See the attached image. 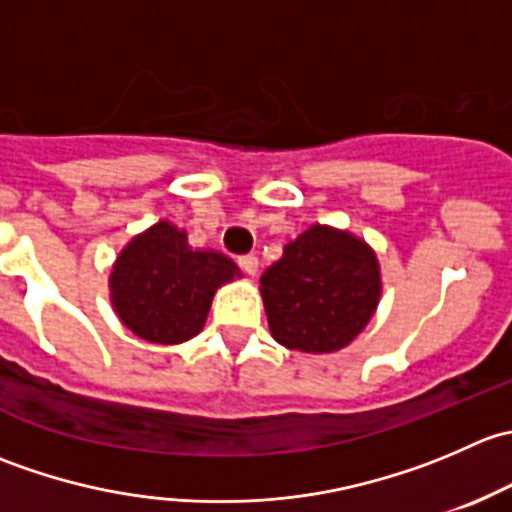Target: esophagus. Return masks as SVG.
<instances>
[{
    "instance_id": "34e87169",
    "label": "esophagus",
    "mask_w": 512,
    "mask_h": 512,
    "mask_svg": "<svg viewBox=\"0 0 512 512\" xmlns=\"http://www.w3.org/2000/svg\"><path fill=\"white\" fill-rule=\"evenodd\" d=\"M237 265H240V270L247 272V275H250V277L257 275V257L255 255L237 257Z\"/></svg>"
}]
</instances>
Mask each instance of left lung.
<instances>
[{
    "label": "left lung",
    "instance_id": "obj_1",
    "mask_svg": "<svg viewBox=\"0 0 512 512\" xmlns=\"http://www.w3.org/2000/svg\"><path fill=\"white\" fill-rule=\"evenodd\" d=\"M260 292L270 332L282 347L339 352L374 317L381 297L379 260L352 232L312 225L267 267Z\"/></svg>",
    "mask_w": 512,
    "mask_h": 512
}]
</instances>
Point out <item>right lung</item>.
Wrapping results in <instances>:
<instances>
[{"label":"right lung","instance_id":"right-lung-1","mask_svg":"<svg viewBox=\"0 0 512 512\" xmlns=\"http://www.w3.org/2000/svg\"><path fill=\"white\" fill-rule=\"evenodd\" d=\"M240 277L215 250H193L185 230L160 220L133 237L111 270V302L136 337L180 344L203 329L215 292Z\"/></svg>","mask_w":512,"mask_h":512}]
</instances>
